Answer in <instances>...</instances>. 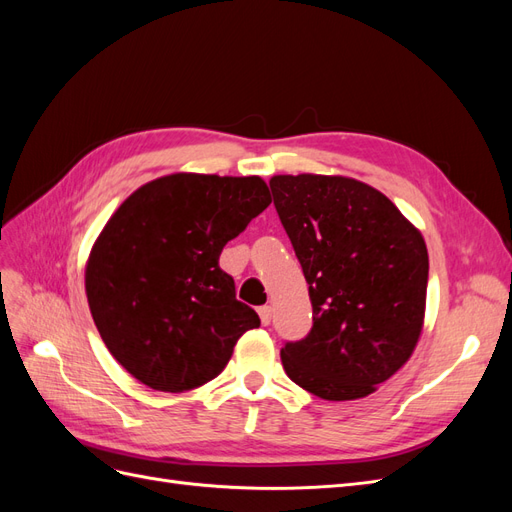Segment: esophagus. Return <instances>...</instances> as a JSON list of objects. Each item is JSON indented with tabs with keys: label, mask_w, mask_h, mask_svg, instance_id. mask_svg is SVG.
I'll return each mask as SVG.
<instances>
[{
	"label": "esophagus",
	"mask_w": 512,
	"mask_h": 512,
	"mask_svg": "<svg viewBox=\"0 0 512 512\" xmlns=\"http://www.w3.org/2000/svg\"><path fill=\"white\" fill-rule=\"evenodd\" d=\"M271 314H273V309H271L269 305H262V307H258V316H260V322L265 324V327H267V324L271 322Z\"/></svg>",
	"instance_id": "1"
}]
</instances>
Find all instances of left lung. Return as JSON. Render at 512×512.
Listing matches in <instances>:
<instances>
[{
	"label": "left lung",
	"instance_id": "obj_1",
	"mask_svg": "<svg viewBox=\"0 0 512 512\" xmlns=\"http://www.w3.org/2000/svg\"><path fill=\"white\" fill-rule=\"evenodd\" d=\"M273 205L312 299V329L282 365L329 401L376 391L404 365L425 316V241L382 192L356 179L277 175Z\"/></svg>",
	"mask_w": 512,
	"mask_h": 512
}]
</instances>
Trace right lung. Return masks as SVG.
Masks as SVG:
<instances>
[{"mask_svg": "<svg viewBox=\"0 0 512 512\" xmlns=\"http://www.w3.org/2000/svg\"><path fill=\"white\" fill-rule=\"evenodd\" d=\"M271 203L260 177L168 175L138 188L91 250V316L130 374L181 393L213 380L239 337L260 327L220 269L224 245Z\"/></svg>", "mask_w": 512, "mask_h": 512, "instance_id": "add662e5", "label": "right lung"}]
</instances>
